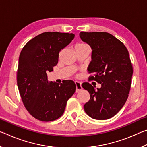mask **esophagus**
I'll return each instance as SVG.
<instances>
[{
  "label": "esophagus",
  "instance_id": "1",
  "mask_svg": "<svg viewBox=\"0 0 147 147\" xmlns=\"http://www.w3.org/2000/svg\"><path fill=\"white\" fill-rule=\"evenodd\" d=\"M75 85H76V93L80 91L82 89V83L80 82L75 81Z\"/></svg>",
  "mask_w": 147,
  "mask_h": 147
}]
</instances>
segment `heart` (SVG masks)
<instances>
[{
  "mask_svg": "<svg viewBox=\"0 0 147 147\" xmlns=\"http://www.w3.org/2000/svg\"><path fill=\"white\" fill-rule=\"evenodd\" d=\"M86 48H89L88 46L86 44L83 43H79L75 45L74 46V51L76 50H79V49H86Z\"/></svg>",
  "mask_w": 147,
  "mask_h": 147,
  "instance_id": "b5f03b06",
  "label": "heart"
}]
</instances>
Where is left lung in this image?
I'll use <instances>...</instances> for the list:
<instances>
[{"label":"left lung","mask_w":147,"mask_h":147,"mask_svg":"<svg viewBox=\"0 0 147 147\" xmlns=\"http://www.w3.org/2000/svg\"><path fill=\"white\" fill-rule=\"evenodd\" d=\"M79 35L92 50L88 70L93 76L89 79L101 84L96 89L88 82L82 84L90 94L84 110L97 120L111 118L123 108L130 92L133 68L128 51L121 41L107 32H81Z\"/></svg>","instance_id":"left-lung-1"}]
</instances>
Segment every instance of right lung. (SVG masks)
<instances>
[{
  "label": "right lung",
  "mask_w": 147,
  "mask_h": 147,
  "mask_svg": "<svg viewBox=\"0 0 147 147\" xmlns=\"http://www.w3.org/2000/svg\"><path fill=\"white\" fill-rule=\"evenodd\" d=\"M74 34L44 32L27 43L20 53L17 86L28 112L41 121H53L63 115L67 102L76 90L73 80L49 82L47 73L58 63L59 53Z\"/></svg>",
  "instance_id": "obj_1"
}]
</instances>
